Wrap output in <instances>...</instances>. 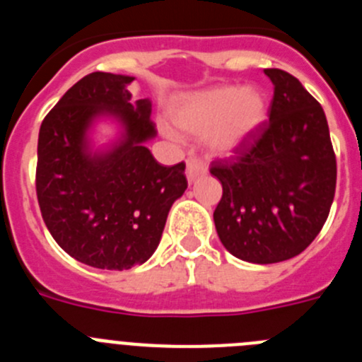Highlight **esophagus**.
<instances>
[{
    "instance_id": "obj_1",
    "label": "esophagus",
    "mask_w": 362,
    "mask_h": 362,
    "mask_svg": "<svg viewBox=\"0 0 362 362\" xmlns=\"http://www.w3.org/2000/svg\"><path fill=\"white\" fill-rule=\"evenodd\" d=\"M206 170H209V166H206L204 161H201V159L190 158L187 161V177L190 179V181H194V179L199 177V175L206 174Z\"/></svg>"
}]
</instances>
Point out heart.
I'll return each mask as SVG.
<instances>
[{
  "label": "heart",
  "mask_w": 362,
  "mask_h": 362,
  "mask_svg": "<svg viewBox=\"0 0 362 362\" xmlns=\"http://www.w3.org/2000/svg\"><path fill=\"white\" fill-rule=\"evenodd\" d=\"M268 114L267 98L257 88L225 85L199 92L172 110V121L190 136L206 134V143L219 153L245 145L261 127ZM166 134H174L166 129Z\"/></svg>",
  "instance_id": "obj_1"
}]
</instances>
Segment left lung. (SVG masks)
Returning a JSON list of instances; mask_svg holds the SVG:
<instances>
[{
	"mask_svg": "<svg viewBox=\"0 0 362 362\" xmlns=\"http://www.w3.org/2000/svg\"><path fill=\"white\" fill-rule=\"evenodd\" d=\"M264 74L274 83L268 121L233 156L210 166L223 185L214 210L217 235L230 254L257 264L296 257L317 238L337 181L317 99L292 74Z\"/></svg>",
	"mask_w": 362,
	"mask_h": 362,
	"instance_id": "obj_1",
	"label": "left lung"
}]
</instances>
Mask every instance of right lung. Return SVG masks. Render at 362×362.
<instances>
[{
  "mask_svg": "<svg viewBox=\"0 0 362 362\" xmlns=\"http://www.w3.org/2000/svg\"><path fill=\"white\" fill-rule=\"evenodd\" d=\"M132 81L88 74L47 114L37 137L36 194L45 225L66 254L101 270L145 263L188 187L183 161L159 165L145 146L156 136L152 103H130ZM98 115L119 119L125 134L112 151L92 154L86 130Z\"/></svg>",
  "mask_w": 362,
  "mask_h": 362,
  "instance_id": "obj_1",
  "label": "right lung"
}]
</instances>
